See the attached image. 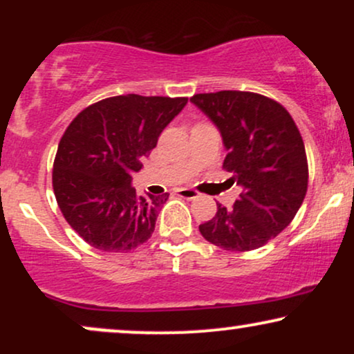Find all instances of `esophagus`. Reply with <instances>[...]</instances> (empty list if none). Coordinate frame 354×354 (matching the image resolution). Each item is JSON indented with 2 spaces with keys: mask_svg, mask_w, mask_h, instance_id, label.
Masks as SVG:
<instances>
[{
  "mask_svg": "<svg viewBox=\"0 0 354 354\" xmlns=\"http://www.w3.org/2000/svg\"><path fill=\"white\" fill-rule=\"evenodd\" d=\"M176 194H178V196L185 198V200H194V198L200 196V193H198L196 189H191V188H180V189H176Z\"/></svg>",
  "mask_w": 354,
  "mask_h": 354,
  "instance_id": "34e87169",
  "label": "esophagus"
}]
</instances>
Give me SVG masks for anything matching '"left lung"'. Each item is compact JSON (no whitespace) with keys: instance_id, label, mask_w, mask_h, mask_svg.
I'll return each instance as SVG.
<instances>
[{"instance_id":"1","label":"left lung","mask_w":354,"mask_h":354,"mask_svg":"<svg viewBox=\"0 0 354 354\" xmlns=\"http://www.w3.org/2000/svg\"><path fill=\"white\" fill-rule=\"evenodd\" d=\"M191 103L216 124L228 151L223 168L241 186L233 209L218 205L200 233L226 251L265 246L293 221L306 196L308 160L298 126L278 101L258 93H201Z\"/></svg>"}]
</instances>
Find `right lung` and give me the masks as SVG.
Instances as JSON below:
<instances>
[{"instance_id": "right-lung-1", "label": "right lung", "mask_w": 354, "mask_h": 354, "mask_svg": "<svg viewBox=\"0 0 354 354\" xmlns=\"http://www.w3.org/2000/svg\"><path fill=\"white\" fill-rule=\"evenodd\" d=\"M188 98L124 95L101 100L64 131L53 189L68 225L101 251L128 253L151 238L169 194L140 196L131 174Z\"/></svg>"}]
</instances>
